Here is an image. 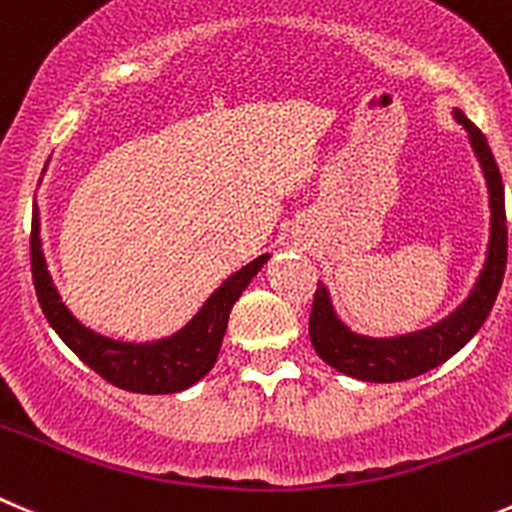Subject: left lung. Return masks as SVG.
I'll list each match as a JSON object with an SVG mask.
<instances>
[{"mask_svg": "<svg viewBox=\"0 0 512 512\" xmlns=\"http://www.w3.org/2000/svg\"><path fill=\"white\" fill-rule=\"evenodd\" d=\"M457 123L470 135V145L475 150L488 180L490 193V243L488 259L483 271L472 286L470 296L437 324L420 329V332L402 334L392 339H374L354 334L337 316L332 306V296L326 286H316L314 304L309 316V337L316 354L337 372L349 374L362 382H402V379L420 377L430 369L460 352L488 319L500 284L505 276L508 261V226H505V191L500 178L498 163L490 150L488 138L480 133L462 110H452Z\"/></svg>", "mask_w": 512, "mask_h": 512, "instance_id": "left-lung-1", "label": "left lung"}]
</instances>
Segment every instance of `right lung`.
Wrapping results in <instances>:
<instances>
[{"label":"right lung","instance_id":"1","mask_svg":"<svg viewBox=\"0 0 512 512\" xmlns=\"http://www.w3.org/2000/svg\"><path fill=\"white\" fill-rule=\"evenodd\" d=\"M29 256H32V279L37 301L45 311L50 326L60 334L62 342L82 359L90 369H95L102 379L128 392L138 394H173L183 392L198 379L206 377L216 364L221 352L223 334L228 326V314L238 296L246 291L251 279L264 269L269 253L253 259L233 276H228L201 306L196 316L188 321L173 337L158 342H118L102 337L87 329L82 321L72 316V311L62 304L52 276L47 271L45 253L40 238V211L34 203L32 211V236H29Z\"/></svg>","mask_w":512,"mask_h":512}]
</instances>
